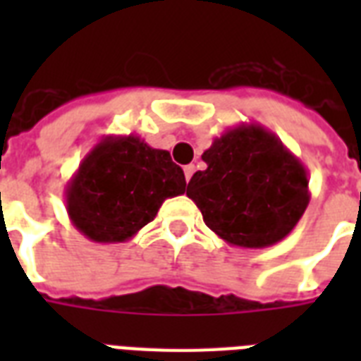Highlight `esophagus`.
Segmentation results:
<instances>
[{
	"label": "esophagus",
	"instance_id": "1",
	"mask_svg": "<svg viewBox=\"0 0 361 361\" xmlns=\"http://www.w3.org/2000/svg\"><path fill=\"white\" fill-rule=\"evenodd\" d=\"M183 172H185V180H191V176L195 174V164H187L185 169H183Z\"/></svg>",
	"mask_w": 361,
	"mask_h": 361
}]
</instances>
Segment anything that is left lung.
I'll return each mask as SVG.
<instances>
[{"mask_svg":"<svg viewBox=\"0 0 361 361\" xmlns=\"http://www.w3.org/2000/svg\"><path fill=\"white\" fill-rule=\"evenodd\" d=\"M187 197L226 243L264 249L285 240L309 204L307 170L271 130L240 123L202 153Z\"/></svg>","mask_w":361,"mask_h":361,"instance_id":"1","label":"left lung"}]
</instances>
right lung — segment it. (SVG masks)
Here are the masks:
<instances>
[{
    "label": "right lung",
    "mask_w": 361,
    "mask_h": 361,
    "mask_svg": "<svg viewBox=\"0 0 361 361\" xmlns=\"http://www.w3.org/2000/svg\"><path fill=\"white\" fill-rule=\"evenodd\" d=\"M185 185L183 170L166 149L136 135H106L65 187V208L87 240L121 243L152 223L166 198L183 195Z\"/></svg>",
    "instance_id": "right-lung-1"
}]
</instances>
